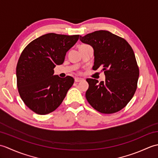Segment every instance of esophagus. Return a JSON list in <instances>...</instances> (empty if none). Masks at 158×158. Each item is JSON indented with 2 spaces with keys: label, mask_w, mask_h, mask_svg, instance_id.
Segmentation results:
<instances>
[{
  "label": "esophagus",
  "mask_w": 158,
  "mask_h": 158,
  "mask_svg": "<svg viewBox=\"0 0 158 158\" xmlns=\"http://www.w3.org/2000/svg\"><path fill=\"white\" fill-rule=\"evenodd\" d=\"M81 80H83L82 78H79V77H76V78L75 79V82H79V81H81Z\"/></svg>",
  "instance_id": "obj_1"
}]
</instances>
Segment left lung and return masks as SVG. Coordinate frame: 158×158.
<instances>
[{
    "label": "left lung",
    "instance_id": "8db88e82",
    "mask_svg": "<svg viewBox=\"0 0 158 158\" xmlns=\"http://www.w3.org/2000/svg\"><path fill=\"white\" fill-rule=\"evenodd\" d=\"M80 41L94 49L93 70L105 73V81L87 79L89 88L85 97L98 112L116 113L124 108L137 88L139 69L135 53L125 39L106 31H98L80 36Z\"/></svg>",
    "mask_w": 158,
    "mask_h": 158
}]
</instances>
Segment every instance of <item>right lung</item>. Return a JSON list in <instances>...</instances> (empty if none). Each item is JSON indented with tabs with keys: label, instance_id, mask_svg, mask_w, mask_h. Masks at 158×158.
Instances as JSON below:
<instances>
[{
	"label": "right lung",
	"instance_id": "1",
	"mask_svg": "<svg viewBox=\"0 0 158 158\" xmlns=\"http://www.w3.org/2000/svg\"><path fill=\"white\" fill-rule=\"evenodd\" d=\"M79 35L48 33L33 40L23 50L16 67L17 85L23 102L33 112L46 115L61 105L74 83L70 76L53 75L56 65Z\"/></svg>",
	"mask_w": 158,
	"mask_h": 158
}]
</instances>
